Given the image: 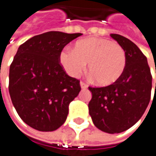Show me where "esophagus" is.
I'll return each mask as SVG.
<instances>
[{"label": "esophagus", "mask_w": 156, "mask_h": 156, "mask_svg": "<svg viewBox=\"0 0 156 156\" xmlns=\"http://www.w3.org/2000/svg\"><path fill=\"white\" fill-rule=\"evenodd\" d=\"M80 85H81V88H82V90H85V89H87V88H88V85H87L85 82H80Z\"/></svg>", "instance_id": "obj_1"}]
</instances>
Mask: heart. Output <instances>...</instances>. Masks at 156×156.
I'll use <instances>...</instances> for the list:
<instances>
[{
  "instance_id": "obj_1",
  "label": "heart",
  "mask_w": 156,
  "mask_h": 156,
  "mask_svg": "<svg viewBox=\"0 0 156 156\" xmlns=\"http://www.w3.org/2000/svg\"><path fill=\"white\" fill-rule=\"evenodd\" d=\"M59 63L69 75L77 77L89 63V72L100 86L118 82L126 66V54L119 44L107 38L88 37L74 44V51L59 52Z\"/></svg>"
}]
</instances>
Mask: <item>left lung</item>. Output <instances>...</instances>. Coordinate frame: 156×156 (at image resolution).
<instances>
[{
    "mask_svg": "<svg viewBox=\"0 0 156 156\" xmlns=\"http://www.w3.org/2000/svg\"><path fill=\"white\" fill-rule=\"evenodd\" d=\"M111 37L126 51V69L112 85L89 88L92 93L89 111L99 130L119 133L135 125L144 114L151 98L152 75L146 56L135 44L119 34Z\"/></svg>",
    "mask_w": 156,
    "mask_h": 156,
    "instance_id": "8db88e82",
    "label": "left lung"
}]
</instances>
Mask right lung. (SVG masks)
<instances>
[{
  "label": "right lung",
  "instance_id": "obj_1",
  "mask_svg": "<svg viewBox=\"0 0 156 156\" xmlns=\"http://www.w3.org/2000/svg\"><path fill=\"white\" fill-rule=\"evenodd\" d=\"M82 35L49 31L19 46L9 67V91L16 112L30 127L51 132L65 123L68 105L81 86L79 80L66 74L58 56Z\"/></svg>",
  "mask_w": 156,
  "mask_h": 156
}]
</instances>
